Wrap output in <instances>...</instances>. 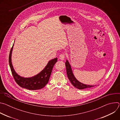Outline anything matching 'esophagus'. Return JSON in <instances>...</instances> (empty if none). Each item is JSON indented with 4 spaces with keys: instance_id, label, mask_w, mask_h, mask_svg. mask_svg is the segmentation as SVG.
<instances>
[{
    "instance_id": "34e87169",
    "label": "esophagus",
    "mask_w": 120,
    "mask_h": 120,
    "mask_svg": "<svg viewBox=\"0 0 120 120\" xmlns=\"http://www.w3.org/2000/svg\"><path fill=\"white\" fill-rule=\"evenodd\" d=\"M65 58V55L64 54H62L59 56V59L61 60H64Z\"/></svg>"
}]
</instances>
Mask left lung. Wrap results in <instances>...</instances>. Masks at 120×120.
Instances as JSON below:
<instances>
[{
    "mask_svg": "<svg viewBox=\"0 0 120 120\" xmlns=\"http://www.w3.org/2000/svg\"><path fill=\"white\" fill-rule=\"evenodd\" d=\"M65 66L66 69V74L67 77L70 80L71 83L74 85V86L78 89H86L89 88H91L92 87H94V85H87L83 84L79 81H78L75 77L72 70V68L71 67V65L68 61V60H66L65 62Z\"/></svg>",
    "mask_w": 120,
    "mask_h": 120,
    "instance_id": "8db88e82",
    "label": "left lung"
}]
</instances>
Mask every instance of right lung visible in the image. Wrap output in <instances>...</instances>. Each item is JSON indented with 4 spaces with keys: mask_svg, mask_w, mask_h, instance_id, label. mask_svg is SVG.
<instances>
[{
    "mask_svg": "<svg viewBox=\"0 0 120 120\" xmlns=\"http://www.w3.org/2000/svg\"><path fill=\"white\" fill-rule=\"evenodd\" d=\"M14 44L11 49L9 56V64L13 77L19 86L30 90H39L44 87L48 83L53 66L57 61V58L50 60L44 69L38 74L31 77L25 78L19 76L13 68L11 62V55Z\"/></svg>",
    "mask_w": 120,
    "mask_h": 120,
    "instance_id": "add662e5",
    "label": "right lung"
}]
</instances>
